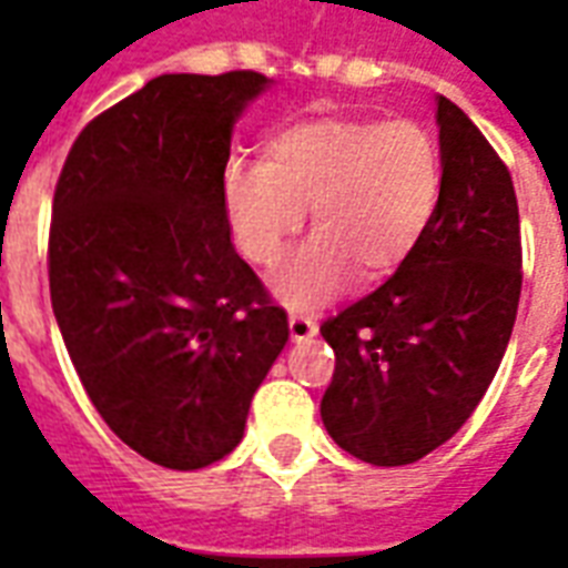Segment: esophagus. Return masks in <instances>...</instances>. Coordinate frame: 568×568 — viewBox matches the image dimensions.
Instances as JSON below:
<instances>
[{
  "label": "esophagus",
  "mask_w": 568,
  "mask_h": 568,
  "mask_svg": "<svg viewBox=\"0 0 568 568\" xmlns=\"http://www.w3.org/2000/svg\"><path fill=\"white\" fill-rule=\"evenodd\" d=\"M312 335H317V321L314 317H300V314L290 317V338L293 342H308Z\"/></svg>",
  "instance_id": "1"
}]
</instances>
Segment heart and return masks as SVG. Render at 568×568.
Returning a JSON list of instances; mask_svg holds the SVG:
<instances>
[{
  "label": "heart",
  "instance_id": "heart-1",
  "mask_svg": "<svg viewBox=\"0 0 568 568\" xmlns=\"http://www.w3.org/2000/svg\"><path fill=\"white\" fill-rule=\"evenodd\" d=\"M442 202V153L415 120H308L278 132L266 160H230L223 214L256 266L278 263L312 211L314 239L275 268L268 287L293 312H314L354 278L393 275Z\"/></svg>",
  "mask_w": 568,
  "mask_h": 568
}]
</instances>
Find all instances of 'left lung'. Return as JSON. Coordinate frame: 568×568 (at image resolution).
Instances as JSON below:
<instances>
[{"label":"left lung","mask_w":568,"mask_h":568,"mask_svg":"<svg viewBox=\"0 0 568 568\" xmlns=\"http://www.w3.org/2000/svg\"><path fill=\"white\" fill-rule=\"evenodd\" d=\"M442 202L390 281L321 326L335 351L326 433L372 466L445 445L490 387L520 300L515 184L481 130L436 97Z\"/></svg>","instance_id":"1"}]
</instances>
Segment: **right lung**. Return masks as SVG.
Masks as SVG:
<instances>
[{
    "label": "right lung",
    "mask_w": 568,
    "mask_h": 568,
    "mask_svg": "<svg viewBox=\"0 0 568 568\" xmlns=\"http://www.w3.org/2000/svg\"><path fill=\"white\" fill-rule=\"evenodd\" d=\"M268 87L256 72L160 74L87 123L53 193L65 351L111 433L165 469L242 442L290 338L223 214L235 120Z\"/></svg>",
    "instance_id": "add662e5"
}]
</instances>
